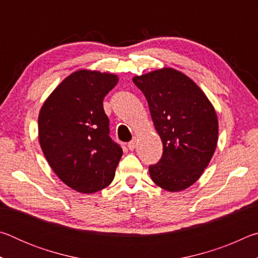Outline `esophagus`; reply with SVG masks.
Here are the masks:
<instances>
[{"instance_id":"1","label":"esophagus","mask_w":258,"mask_h":258,"mask_svg":"<svg viewBox=\"0 0 258 258\" xmlns=\"http://www.w3.org/2000/svg\"><path fill=\"white\" fill-rule=\"evenodd\" d=\"M127 148H128V149H130L131 151H133V150L135 149V148H137V140H132V141L128 142Z\"/></svg>"}]
</instances>
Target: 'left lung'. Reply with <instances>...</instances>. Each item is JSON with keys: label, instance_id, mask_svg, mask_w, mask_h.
Here are the masks:
<instances>
[{"label": "left lung", "instance_id": "8db88e82", "mask_svg": "<svg viewBox=\"0 0 258 258\" xmlns=\"http://www.w3.org/2000/svg\"><path fill=\"white\" fill-rule=\"evenodd\" d=\"M149 104L163 156L149 166L151 180L169 192L185 190L202 176L215 152L218 120L206 94L185 74L165 67L134 76Z\"/></svg>", "mask_w": 258, "mask_h": 258}]
</instances>
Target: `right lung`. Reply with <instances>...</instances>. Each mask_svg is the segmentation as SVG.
Segmentation results:
<instances>
[{"mask_svg": "<svg viewBox=\"0 0 258 258\" xmlns=\"http://www.w3.org/2000/svg\"><path fill=\"white\" fill-rule=\"evenodd\" d=\"M118 83L115 74L80 69L55 87L38 115V140L61 181L93 194L113 180L121 148L109 137L103 99Z\"/></svg>", "mask_w": 258, "mask_h": 258, "instance_id": "1", "label": "right lung"}]
</instances>
